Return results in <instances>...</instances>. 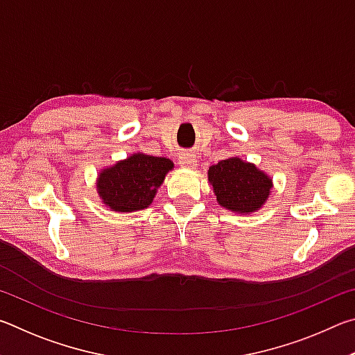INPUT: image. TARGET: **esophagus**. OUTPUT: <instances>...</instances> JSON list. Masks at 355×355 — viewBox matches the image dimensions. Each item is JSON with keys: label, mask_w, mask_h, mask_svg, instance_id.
Masks as SVG:
<instances>
[{"label": "esophagus", "mask_w": 355, "mask_h": 355, "mask_svg": "<svg viewBox=\"0 0 355 355\" xmlns=\"http://www.w3.org/2000/svg\"><path fill=\"white\" fill-rule=\"evenodd\" d=\"M180 166L184 167V169H194L197 166V159L192 158V156H182L180 158Z\"/></svg>", "instance_id": "obj_1"}]
</instances>
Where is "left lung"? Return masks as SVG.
Wrapping results in <instances>:
<instances>
[{
    "instance_id": "8db88e82",
    "label": "left lung",
    "mask_w": 355,
    "mask_h": 355,
    "mask_svg": "<svg viewBox=\"0 0 355 355\" xmlns=\"http://www.w3.org/2000/svg\"><path fill=\"white\" fill-rule=\"evenodd\" d=\"M208 182L219 205L238 214L258 211L272 189V178L266 172L238 156L209 166Z\"/></svg>"
}]
</instances>
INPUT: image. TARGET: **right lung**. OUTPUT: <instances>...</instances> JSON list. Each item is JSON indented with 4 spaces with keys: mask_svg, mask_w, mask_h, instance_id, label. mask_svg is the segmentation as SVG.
<instances>
[{
    "mask_svg": "<svg viewBox=\"0 0 355 355\" xmlns=\"http://www.w3.org/2000/svg\"><path fill=\"white\" fill-rule=\"evenodd\" d=\"M173 163L166 156L137 152L98 172L97 192L111 211L133 213L148 208Z\"/></svg>",
    "mask_w": 355,
    "mask_h": 355,
    "instance_id": "add662e5",
    "label": "right lung"
}]
</instances>
